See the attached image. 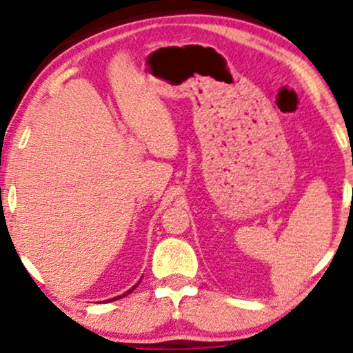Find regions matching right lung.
<instances>
[{
    "mask_svg": "<svg viewBox=\"0 0 353 353\" xmlns=\"http://www.w3.org/2000/svg\"><path fill=\"white\" fill-rule=\"evenodd\" d=\"M137 286H138V284H137ZM137 286H133L132 289H130V291H127V292H125V294H122V296H119V297H114L112 301H115V299H122V297H125V296H128V294H132V292H133V289L137 288Z\"/></svg>",
    "mask_w": 353,
    "mask_h": 353,
    "instance_id": "right-lung-1",
    "label": "right lung"
}]
</instances>
